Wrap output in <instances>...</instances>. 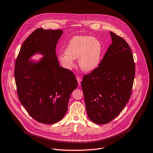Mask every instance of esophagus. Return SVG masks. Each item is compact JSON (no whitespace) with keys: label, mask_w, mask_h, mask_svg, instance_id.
<instances>
[{"label":"esophagus","mask_w":153,"mask_h":153,"mask_svg":"<svg viewBox=\"0 0 153 153\" xmlns=\"http://www.w3.org/2000/svg\"><path fill=\"white\" fill-rule=\"evenodd\" d=\"M76 79H77V81L78 82V85L80 86L81 85V82L82 81V79L80 77H79V76H77Z\"/></svg>","instance_id":"esophagus-1"}]
</instances>
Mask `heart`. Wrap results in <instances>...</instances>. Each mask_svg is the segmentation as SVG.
Instances as JSON below:
<instances>
[{"instance_id": "b5f03b06", "label": "heart", "mask_w": 153, "mask_h": 153, "mask_svg": "<svg viewBox=\"0 0 153 153\" xmlns=\"http://www.w3.org/2000/svg\"><path fill=\"white\" fill-rule=\"evenodd\" d=\"M101 53L102 44L97 39L88 36H77L70 40L65 53L61 54L58 58L63 67L68 69L74 68V59H78L81 70L91 72L97 68Z\"/></svg>"}]
</instances>
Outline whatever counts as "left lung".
<instances>
[{"label":"left lung","mask_w":153,"mask_h":153,"mask_svg":"<svg viewBox=\"0 0 153 153\" xmlns=\"http://www.w3.org/2000/svg\"><path fill=\"white\" fill-rule=\"evenodd\" d=\"M110 34L112 44L98 68L81 82L88 116L97 124H107L121 113L131 97L135 76L129 45L114 32Z\"/></svg>","instance_id":"1"}]
</instances>
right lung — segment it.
Here are the masks:
<instances>
[{
  "label": "right lung",
  "instance_id": "obj_1",
  "mask_svg": "<svg viewBox=\"0 0 153 153\" xmlns=\"http://www.w3.org/2000/svg\"><path fill=\"white\" fill-rule=\"evenodd\" d=\"M62 33L61 29H37L24 42L15 64L20 102L33 119L46 124L64 117L71 94L77 87L74 73L59 65L56 54ZM37 53L43 57L30 60Z\"/></svg>",
  "mask_w": 153,
  "mask_h": 153
}]
</instances>
